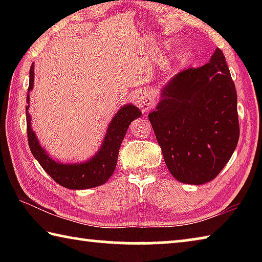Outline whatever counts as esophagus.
Here are the masks:
<instances>
[{
  "mask_svg": "<svg viewBox=\"0 0 262 262\" xmlns=\"http://www.w3.org/2000/svg\"><path fill=\"white\" fill-rule=\"evenodd\" d=\"M136 103L143 113L148 112L155 106V100L148 92H139L136 95Z\"/></svg>",
  "mask_w": 262,
  "mask_h": 262,
  "instance_id": "1",
  "label": "esophagus"
}]
</instances>
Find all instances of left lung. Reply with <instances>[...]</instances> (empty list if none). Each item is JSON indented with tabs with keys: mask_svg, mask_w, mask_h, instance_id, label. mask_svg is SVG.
Instances as JSON below:
<instances>
[{
	"mask_svg": "<svg viewBox=\"0 0 262 262\" xmlns=\"http://www.w3.org/2000/svg\"><path fill=\"white\" fill-rule=\"evenodd\" d=\"M161 94L148 117L168 171L184 184L216 178L239 140L237 92L223 52L177 74Z\"/></svg>",
	"mask_w": 262,
	"mask_h": 262,
	"instance_id": "left-lung-1",
	"label": "left lung"
}]
</instances>
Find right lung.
<instances>
[{
	"instance_id": "add662e5",
	"label": "right lung",
	"mask_w": 262,
	"mask_h": 262,
	"mask_svg": "<svg viewBox=\"0 0 262 262\" xmlns=\"http://www.w3.org/2000/svg\"><path fill=\"white\" fill-rule=\"evenodd\" d=\"M34 63L30 68V83L26 96V127L31 152L40 164L41 167L54 179L57 184L69 189L94 188L105 184L113 174L118 162V154L121 142L125 137L130 122L141 117V111L135 105L122 106L110 122L104 137L103 144L94 157L84 163L62 164L51 158L39 143L37 135L31 127L30 91L34 83Z\"/></svg>"
}]
</instances>
